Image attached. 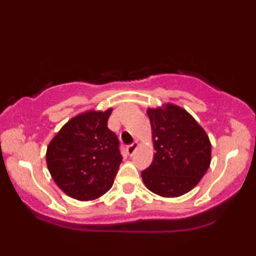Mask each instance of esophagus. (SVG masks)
I'll use <instances>...</instances> for the list:
<instances>
[{"mask_svg": "<svg viewBox=\"0 0 256 256\" xmlns=\"http://www.w3.org/2000/svg\"><path fill=\"white\" fill-rule=\"evenodd\" d=\"M137 148H138V143L137 142H134V143H132V144L126 146V152H128V155H130V156H131V155L134 154V152H136Z\"/></svg>", "mask_w": 256, "mask_h": 256, "instance_id": "34e87169", "label": "esophagus"}]
</instances>
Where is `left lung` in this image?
Wrapping results in <instances>:
<instances>
[{"label": "left lung", "mask_w": 256, "mask_h": 256, "mask_svg": "<svg viewBox=\"0 0 256 256\" xmlns=\"http://www.w3.org/2000/svg\"><path fill=\"white\" fill-rule=\"evenodd\" d=\"M150 119L154 158L142 171L150 192L164 198L189 192L210 165V138L198 122L183 108L166 104L146 110Z\"/></svg>", "instance_id": "1"}]
</instances>
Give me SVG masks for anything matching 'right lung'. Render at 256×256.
I'll use <instances>...</instances> for the list:
<instances>
[{"label": "right lung", "instance_id": "1", "mask_svg": "<svg viewBox=\"0 0 256 256\" xmlns=\"http://www.w3.org/2000/svg\"><path fill=\"white\" fill-rule=\"evenodd\" d=\"M112 110H89L62 126L46 148L52 179L70 198L95 200L114 183L122 164L119 140L107 128Z\"/></svg>", "mask_w": 256, "mask_h": 256}]
</instances>
